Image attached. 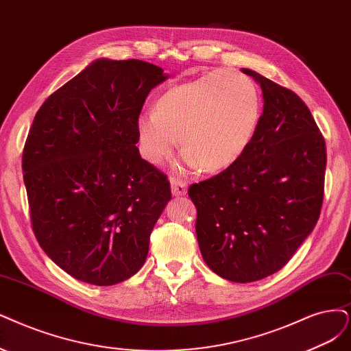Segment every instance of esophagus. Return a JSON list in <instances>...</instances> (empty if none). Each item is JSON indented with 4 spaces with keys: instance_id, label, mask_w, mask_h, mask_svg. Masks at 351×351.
<instances>
[{
    "instance_id": "obj_1",
    "label": "esophagus",
    "mask_w": 351,
    "mask_h": 351,
    "mask_svg": "<svg viewBox=\"0 0 351 351\" xmlns=\"http://www.w3.org/2000/svg\"><path fill=\"white\" fill-rule=\"evenodd\" d=\"M171 189H172V193L175 197H179V195H185L186 193V182H184V180H180L178 178H171Z\"/></svg>"
}]
</instances>
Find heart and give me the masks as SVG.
Here are the masks:
<instances>
[{
  "mask_svg": "<svg viewBox=\"0 0 351 351\" xmlns=\"http://www.w3.org/2000/svg\"><path fill=\"white\" fill-rule=\"evenodd\" d=\"M261 110L250 77L224 69L208 72L169 88L156 99L153 112L138 115V152L146 162L162 165L173 154L178 137L189 165L219 172L249 147Z\"/></svg>",
  "mask_w": 351,
  "mask_h": 351,
  "instance_id": "1",
  "label": "heart"
}]
</instances>
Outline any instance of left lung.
Instances as JSON below:
<instances>
[{
    "label": "left lung",
    "instance_id": "left-lung-1",
    "mask_svg": "<svg viewBox=\"0 0 351 351\" xmlns=\"http://www.w3.org/2000/svg\"><path fill=\"white\" fill-rule=\"evenodd\" d=\"M263 114L249 147L188 195L197 206L204 262L231 282L249 283L287 265L314 230L322 206L327 150L313 114L291 89L250 69Z\"/></svg>",
    "mask_w": 351,
    "mask_h": 351
}]
</instances>
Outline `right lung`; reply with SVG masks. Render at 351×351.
<instances>
[{"instance_id": "add662e5", "label": "right lung", "mask_w": 351, "mask_h": 351, "mask_svg": "<svg viewBox=\"0 0 351 351\" xmlns=\"http://www.w3.org/2000/svg\"><path fill=\"white\" fill-rule=\"evenodd\" d=\"M167 77L137 59H98L37 111L23 150L34 236L72 278L110 287L145 265L152 230L172 198L141 159L136 121Z\"/></svg>"}]
</instances>
